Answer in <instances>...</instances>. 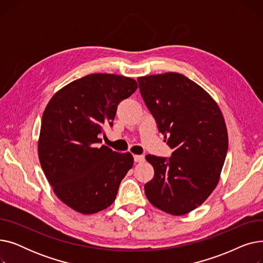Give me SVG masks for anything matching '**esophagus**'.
<instances>
[{
    "instance_id": "1",
    "label": "esophagus",
    "mask_w": 263,
    "mask_h": 263,
    "mask_svg": "<svg viewBox=\"0 0 263 263\" xmlns=\"http://www.w3.org/2000/svg\"><path fill=\"white\" fill-rule=\"evenodd\" d=\"M134 158V161L137 162V163H141V162H144L145 161V157L144 156H139V155H134L133 156Z\"/></svg>"
}]
</instances>
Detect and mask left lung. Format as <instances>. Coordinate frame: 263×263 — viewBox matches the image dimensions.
Wrapping results in <instances>:
<instances>
[{"label":"left lung","instance_id":"left-lung-1","mask_svg":"<svg viewBox=\"0 0 263 263\" xmlns=\"http://www.w3.org/2000/svg\"><path fill=\"white\" fill-rule=\"evenodd\" d=\"M143 99L175 149L166 160L146 156L155 176L145 184L151 204L172 215L196 209L216 187L228 150L224 116L212 97L177 72L140 77Z\"/></svg>","mask_w":263,"mask_h":263}]
</instances>
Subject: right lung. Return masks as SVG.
Wrapping results in <instances>:
<instances>
[{
	"label": "right lung",
	"instance_id": "1",
	"mask_svg": "<svg viewBox=\"0 0 263 263\" xmlns=\"http://www.w3.org/2000/svg\"><path fill=\"white\" fill-rule=\"evenodd\" d=\"M137 88L135 80L92 73L69 83L48 102L41 120L38 158L55 195L82 214L106 209L133 166L131 154L98 144L117 105Z\"/></svg>",
	"mask_w": 263,
	"mask_h": 263
}]
</instances>
